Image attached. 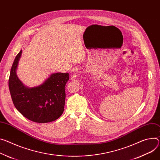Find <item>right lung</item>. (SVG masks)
<instances>
[{"instance_id": "1", "label": "right lung", "mask_w": 160, "mask_h": 160, "mask_svg": "<svg viewBox=\"0 0 160 160\" xmlns=\"http://www.w3.org/2000/svg\"><path fill=\"white\" fill-rule=\"evenodd\" d=\"M22 53V50H20L14 59L9 78V89L13 104L28 120L38 123L54 121L64 112L65 86L69 74L54 72L42 84L28 88L17 75Z\"/></svg>"}]
</instances>
